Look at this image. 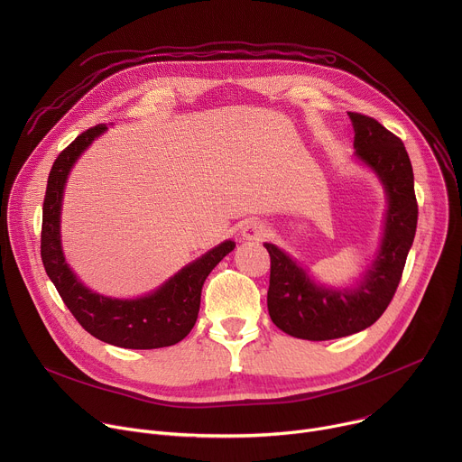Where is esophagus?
I'll return each instance as SVG.
<instances>
[{"mask_svg":"<svg viewBox=\"0 0 462 462\" xmlns=\"http://www.w3.org/2000/svg\"><path fill=\"white\" fill-rule=\"evenodd\" d=\"M241 236L245 239H248V241H261L263 237L267 236V226L263 225V223H259V221H250V223H246L243 226Z\"/></svg>","mask_w":462,"mask_h":462,"instance_id":"esophagus-1","label":"esophagus"}]
</instances>
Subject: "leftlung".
Here are the masks:
<instances>
[{
  "instance_id": "left-lung-1",
  "label": "left lung",
  "mask_w": 462,
  "mask_h": 462,
  "mask_svg": "<svg viewBox=\"0 0 462 462\" xmlns=\"http://www.w3.org/2000/svg\"><path fill=\"white\" fill-rule=\"evenodd\" d=\"M349 116L356 157L378 173L389 203L382 246L373 267L351 291L325 289L312 283L285 252L265 243L271 255L269 314L283 333L310 342L360 333L383 314L401 283L417 230L419 205L404 143L373 116L353 111Z\"/></svg>"
}]
</instances>
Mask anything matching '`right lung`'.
<instances>
[{"mask_svg":"<svg viewBox=\"0 0 462 462\" xmlns=\"http://www.w3.org/2000/svg\"><path fill=\"white\" fill-rule=\"evenodd\" d=\"M106 131L104 124L80 134L54 161L43 197L42 261L63 303L95 338L124 349H159L179 344L197 321L201 291L217 263L234 250L225 241L189 263L150 296L137 300H111L84 287L65 263L60 245V208L65 179L80 153Z\"/></svg>","mask_w":462,"mask_h":462,"instance_id":"add662e5","label":"right lung"}]
</instances>
